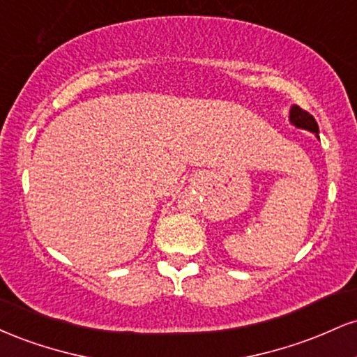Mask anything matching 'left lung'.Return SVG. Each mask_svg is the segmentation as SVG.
<instances>
[{
  "label": "left lung",
  "mask_w": 357,
  "mask_h": 357,
  "mask_svg": "<svg viewBox=\"0 0 357 357\" xmlns=\"http://www.w3.org/2000/svg\"><path fill=\"white\" fill-rule=\"evenodd\" d=\"M290 122H292L294 126L298 127V129H305V130H310V132H314L315 136L319 137V126L317 122H315V119L310 116L309 112L304 109H301L298 105H292V109H290Z\"/></svg>",
  "instance_id": "left-lung-1"
}]
</instances>
